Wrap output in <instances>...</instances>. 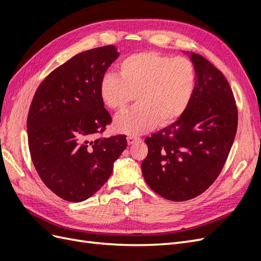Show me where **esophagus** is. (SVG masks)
Listing matches in <instances>:
<instances>
[{"mask_svg": "<svg viewBox=\"0 0 261 261\" xmlns=\"http://www.w3.org/2000/svg\"><path fill=\"white\" fill-rule=\"evenodd\" d=\"M139 140H140V138H139L138 136H133V135H130V136L127 137V143H128V145H133L134 143H136V141H139Z\"/></svg>", "mask_w": 261, "mask_h": 261, "instance_id": "esophagus-1", "label": "esophagus"}]
</instances>
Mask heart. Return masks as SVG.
Segmentation results:
<instances>
[{"instance_id":"1","label":"heart","mask_w":261,"mask_h":261,"mask_svg":"<svg viewBox=\"0 0 261 261\" xmlns=\"http://www.w3.org/2000/svg\"><path fill=\"white\" fill-rule=\"evenodd\" d=\"M118 76L108 74L100 84V97L114 111L130 102L138 106L117 115L114 127L126 134H140L158 123L167 126L179 118L191 102L196 86L193 63L158 52L133 54L117 67Z\"/></svg>"}]
</instances>
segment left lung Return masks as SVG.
<instances>
[{
	"label": "left lung",
	"instance_id": "left-lung-1",
	"mask_svg": "<svg viewBox=\"0 0 261 261\" xmlns=\"http://www.w3.org/2000/svg\"><path fill=\"white\" fill-rule=\"evenodd\" d=\"M196 86L177 121L145 139L141 171L149 187L172 201L199 196L222 171L238 129L231 86L215 65L192 53Z\"/></svg>",
	"mask_w": 261,
	"mask_h": 261
}]
</instances>
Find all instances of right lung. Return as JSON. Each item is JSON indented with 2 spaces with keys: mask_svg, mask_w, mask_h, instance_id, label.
<instances>
[{
  "mask_svg": "<svg viewBox=\"0 0 261 261\" xmlns=\"http://www.w3.org/2000/svg\"><path fill=\"white\" fill-rule=\"evenodd\" d=\"M118 55L112 44L75 55L44 78L31 101V160L44 185L64 200L80 202L98 192L127 146L125 135L102 137L112 117L100 84Z\"/></svg>",
  "mask_w": 261,
  "mask_h": 261,
  "instance_id": "right-lung-1",
  "label": "right lung"
}]
</instances>
